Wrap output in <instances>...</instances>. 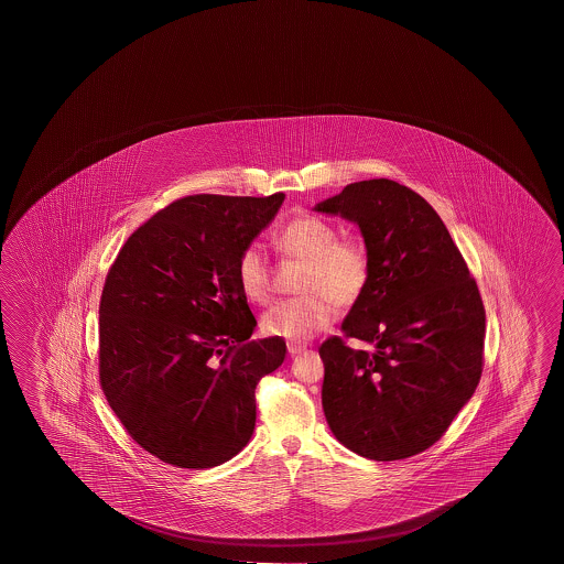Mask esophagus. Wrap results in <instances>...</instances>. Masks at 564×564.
Masks as SVG:
<instances>
[{
    "mask_svg": "<svg viewBox=\"0 0 564 564\" xmlns=\"http://www.w3.org/2000/svg\"><path fill=\"white\" fill-rule=\"evenodd\" d=\"M305 350L306 346H303V344H295V341H289V344H286V351H289L291 356H299L301 351Z\"/></svg>",
    "mask_w": 564,
    "mask_h": 564,
    "instance_id": "1",
    "label": "esophagus"
}]
</instances>
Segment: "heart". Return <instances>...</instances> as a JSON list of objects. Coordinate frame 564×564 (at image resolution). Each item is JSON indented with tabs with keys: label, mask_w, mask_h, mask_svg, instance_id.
I'll return each instance as SVG.
<instances>
[{
	"label": "heart",
	"mask_w": 564,
	"mask_h": 564,
	"mask_svg": "<svg viewBox=\"0 0 564 564\" xmlns=\"http://www.w3.org/2000/svg\"><path fill=\"white\" fill-rule=\"evenodd\" d=\"M278 250L303 261L299 278L303 295L279 301L261 316V330L285 340H306L333 323L336 305L351 306L370 285L371 258L360 238H340L321 216L301 214L275 234ZM236 279L251 303H268L273 269L263 248L251 241L238 256Z\"/></svg>",
	"instance_id": "obj_1"
}]
</instances>
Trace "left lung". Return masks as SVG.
<instances>
[{"label": "left lung", "instance_id": "8db88e82", "mask_svg": "<svg viewBox=\"0 0 564 564\" xmlns=\"http://www.w3.org/2000/svg\"><path fill=\"white\" fill-rule=\"evenodd\" d=\"M360 226L370 285L323 341V406L334 436L370 460H403L433 446L468 403L484 370L486 311L441 216L389 178L346 186L316 204Z\"/></svg>", "mask_w": 564, "mask_h": 564}]
</instances>
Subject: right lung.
I'll list each match as a JSON object with an SVG mask.
<instances>
[{
  "label": "right lung",
  "instance_id": "right-lung-1",
  "mask_svg": "<svg viewBox=\"0 0 564 564\" xmlns=\"http://www.w3.org/2000/svg\"><path fill=\"white\" fill-rule=\"evenodd\" d=\"M283 200L178 198L131 234L106 275L100 386L131 438L165 464L213 468L250 443L256 388L285 360V341L251 340L236 261Z\"/></svg>",
  "mask_w": 564,
  "mask_h": 564
}]
</instances>
